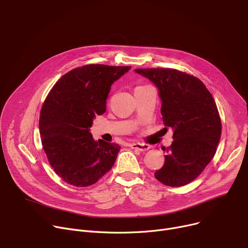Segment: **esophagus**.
<instances>
[{
    "mask_svg": "<svg viewBox=\"0 0 248 248\" xmlns=\"http://www.w3.org/2000/svg\"><path fill=\"white\" fill-rule=\"evenodd\" d=\"M129 147L132 148V149L140 150V151H146V150L149 149V145L144 144V143H140V142L130 143V144H129Z\"/></svg>",
    "mask_w": 248,
    "mask_h": 248,
    "instance_id": "obj_1",
    "label": "esophagus"
}]
</instances>
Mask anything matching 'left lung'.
Instances as JSON below:
<instances>
[{"mask_svg":"<svg viewBox=\"0 0 248 248\" xmlns=\"http://www.w3.org/2000/svg\"><path fill=\"white\" fill-rule=\"evenodd\" d=\"M134 71L158 88L164 125L174 130L164 165L154 176L167 186H184L204 171L216 154L221 133L216 102L204 83L185 72L170 68Z\"/></svg>","mask_w":248,"mask_h":248,"instance_id":"8db88e82","label":"left lung"}]
</instances>
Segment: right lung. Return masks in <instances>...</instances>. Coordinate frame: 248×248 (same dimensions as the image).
Instances as JSON below:
<instances>
[{
  "label": "right lung",
  "instance_id": "obj_1",
  "mask_svg": "<svg viewBox=\"0 0 248 248\" xmlns=\"http://www.w3.org/2000/svg\"><path fill=\"white\" fill-rule=\"evenodd\" d=\"M129 69L102 64L78 67L63 75L44 101L41 143L51 167L66 183L91 186L114 165L121 146L94 140L90 127L106 111L111 84Z\"/></svg>",
  "mask_w": 248,
  "mask_h": 248
}]
</instances>
